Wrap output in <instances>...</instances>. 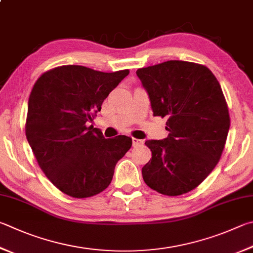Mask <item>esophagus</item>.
<instances>
[{"instance_id":"esophagus-1","label":"esophagus","mask_w":253,"mask_h":253,"mask_svg":"<svg viewBox=\"0 0 253 253\" xmlns=\"http://www.w3.org/2000/svg\"><path fill=\"white\" fill-rule=\"evenodd\" d=\"M142 140H140V139H137V138H134V137H132V145L134 146H138V145H140V144H142Z\"/></svg>"}]
</instances>
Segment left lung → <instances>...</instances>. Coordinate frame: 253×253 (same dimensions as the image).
I'll return each instance as SVG.
<instances>
[{
  "label": "left lung",
  "mask_w": 253,
  "mask_h": 253,
  "mask_svg": "<svg viewBox=\"0 0 253 253\" xmlns=\"http://www.w3.org/2000/svg\"><path fill=\"white\" fill-rule=\"evenodd\" d=\"M155 116L167 117V138L148 139L151 159L141 169L147 186L167 196L187 194L213 170L230 118L221 86L209 68L168 61L136 72Z\"/></svg>",
  "instance_id": "obj_1"
}]
</instances>
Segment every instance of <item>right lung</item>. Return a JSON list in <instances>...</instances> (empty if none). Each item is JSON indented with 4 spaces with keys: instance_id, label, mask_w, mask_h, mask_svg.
I'll return each mask as SVG.
<instances>
[{
    "instance_id": "obj_1",
    "label": "right lung",
    "mask_w": 253,
    "mask_h": 253,
    "mask_svg": "<svg viewBox=\"0 0 253 253\" xmlns=\"http://www.w3.org/2000/svg\"><path fill=\"white\" fill-rule=\"evenodd\" d=\"M129 71L103 73L80 65L50 70L36 81L29 98L25 134L46 177L74 198L99 194L131 147L128 136L105 138L87 123Z\"/></svg>"
}]
</instances>
